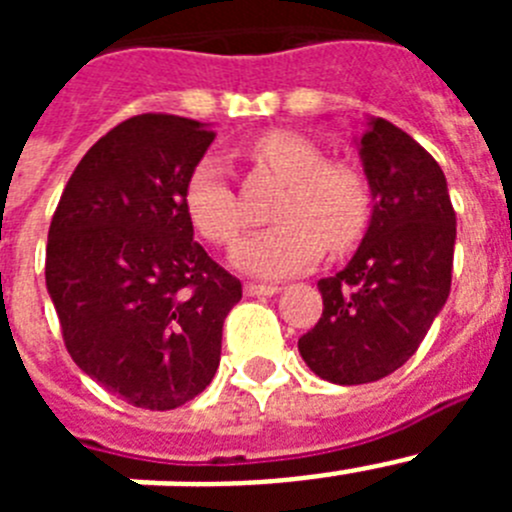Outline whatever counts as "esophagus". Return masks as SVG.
Wrapping results in <instances>:
<instances>
[{
    "mask_svg": "<svg viewBox=\"0 0 512 512\" xmlns=\"http://www.w3.org/2000/svg\"><path fill=\"white\" fill-rule=\"evenodd\" d=\"M243 292H246L248 297H271V295H277L279 287L277 284H243Z\"/></svg>",
    "mask_w": 512,
    "mask_h": 512,
    "instance_id": "esophagus-1",
    "label": "esophagus"
}]
</instances>
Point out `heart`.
Returning <instances> with one entry per match:
<instances>
[{
  "instance_id": "b5f03b06",
  "label": "heart",
  "mask_w": 512,
  "mask_h": 512,
  "mask_svg": "<svg viewBox=\"0 0 512 512\" xmlns=\"http://www.w3.org/2000/svg\"><path fill=\"white\" fill-rule=\"evenodd\" d=\"M256 164L287 182L274 207L279 225L248 235L233 251V264L253 277H292L318 264L325 246L343 253L364 235L372 194L359 171L330 164L323 148L289 130L256 140ZM184 210L202 238L230 246L246 225L241 200L230 187L223 164L202 158L184 184Z\"/></svg>"
}]
</instances>
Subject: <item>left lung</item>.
I'll list each match as a JSON object with an SVG mask.
<instances>
[{
    "mask_svg": "<svg viewBox=\"0 0 512 512\" xmlns=\"http://www.w3.org/2000/svg\"><path fill=\"white\" fill-rule=\"evenodd\" d=\"M359 156L374 207L346 269L320 279L323 315L297 341L320 379L366 384L400 369L446 305L456 212L436 158L405 130L372 117Z\"/></svg>",
    "mask_w": 512,
    "mask_h": 512,
    "instance_id": "8db88e82",
    "label": "left lung"
}]
</instances>
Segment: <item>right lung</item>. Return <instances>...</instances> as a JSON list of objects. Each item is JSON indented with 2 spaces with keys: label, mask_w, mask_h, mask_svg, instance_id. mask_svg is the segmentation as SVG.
Here are the masks:
<instances>
[{
  "label": "right lung",
  "mask_w": 512,
  "mask_h": 512,
  "mask_svg": "<svg viewBox=\"0 0 512 512\" xmlns=\"http://www.w3.org/2000/svg\"><path fill=\"white\" fill-rule=\"evenodd\" d=\"M212 140L189 117H130L89 148L53 212L45 284L66 351L135 408L174 410L205 390L243 295L184 210Z\"/></svg>",
  "instance_id": "1"
}]
</instances>
